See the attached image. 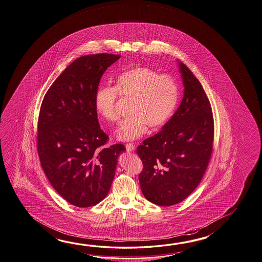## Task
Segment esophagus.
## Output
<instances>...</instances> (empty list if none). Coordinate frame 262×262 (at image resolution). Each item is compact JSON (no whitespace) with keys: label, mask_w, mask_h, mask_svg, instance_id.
I'll list each match as a JSON object with an SVG mask.
<instances>
[{"label":"esophagus","mask_w":262,"mask_h":262,"mask_svg":"<svg viewBox=\"0 0 262 262\" xmlns=\"http://www.w3.org/2000/svg\"><path fill=\"white\" fill-rule=\"evenodd\" d=\"M125 148H126V150H127L128 152H132V151L135 150L136 146L134 145L133 143H128V144H126V145H125Z\"/></svg>","instance_id":"1"}]
</instances>
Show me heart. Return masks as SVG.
Here are the masks:
<instances>
[{
	"instance_id": "heart-1",
	"label": "heart",
	"mask_w": 262,
	"mask_h": 262,
	"mask_svg": "<svg viewBox=\"0 0 262 262\" xmlns=\"http://www.w3.org/2000/svg\"><path fill=\"white\" fill-rule=\"evenodd\" d=\"M118 94L132 99L128 118L116 130L121 141H133L141 138L149 126L161 128L170 119L178 100L176 80L167 74H160L149 67H134L121 74L115 88L100 86L95 94L97 112L108 122L119 119L117 112Z\"/></svg>"
}]
</instances>
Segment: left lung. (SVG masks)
Returning a JSON list of instances; mask_svg holds the SVG:
<instances>
[{
    "mask_svg": "<svg viewBox=\"0 0 262 262\" xmlns=\"http://www.w3.org/2000/svg\"><path fill=\"white\" fill-rule=\"evenodd\" d=\"M178 64L185 88L180 106L162 130L137 149L143 163V195L165 207L180 203L199 186L214 138L213 114L202 85L186 64Z\"/></svg>",
    "mask_w": 262,
    "mask_h": 262,
    "instance_id": "left-lung-1",
    "label": "left lung"
}]
</instances>
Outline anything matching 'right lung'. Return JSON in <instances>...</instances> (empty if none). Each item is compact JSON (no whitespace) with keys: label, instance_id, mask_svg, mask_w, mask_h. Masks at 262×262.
I'll list each match as a JSON object with an SVG mask.
<instances>
[{"label":"right lung","instance_id":"1","mask_svg":"<svg viewBox=\"0 0 262 262\" xmlns=\"http://www.w3.org/2000/svg\"><path fill=\"white\" fill-rule=\"evenodd\" d=\"M121 55L100 53L77 58L48 90L38 121L39 161L62 199L79 208L100 203L108 194L117 159L125 147H106L95 94L106 69Z\"/></svg>","mask_w":262,"mask_h":262}]
</instances>
